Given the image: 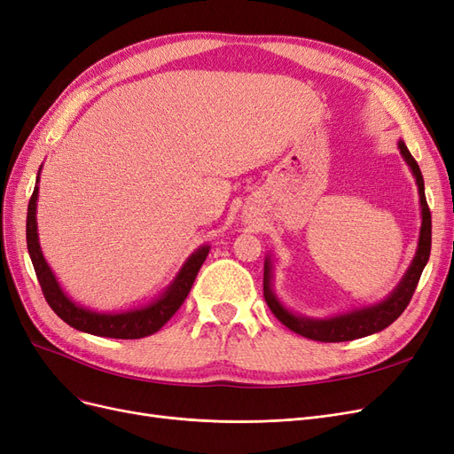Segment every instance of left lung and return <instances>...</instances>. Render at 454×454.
Returning a JSON list of instances; mask_svg holds the SVG:
<instances>
[{
    "label": "left lung",
    "instance_id": "8db88e82",
    "mask_svg": "<svg viewBox=\"0 0 454 454\" xmlns=\"http://www.w3.org/2000/svg\"><path fill=\"white\" fill-rule=\"evenodd\" d=\"M400 147L403 159L413 170L417 177V185H419V195H420V208H422V227H420V239H419V250L417 255L411 263L409 270L405 272L403 280L400 286L395 287L394 294L384 299L382 303L375 307H367L354 310L350 314H342L337 316V318H329V320H309V318H301V316H294L282 309L278 303V299L274 297L270 292V269H269V261H265V277H263V295L270 312L277 316V318L286 325L290 327L292 332L303 335L312 340H320V342H345V340H354L360 339L371 333H377L380 329L388 327L392 322L400 318L402 312L407 309L411 297H413L420 274L428 263L430 257V248H432V214L428 208V202H426L424 195V180H422V172L419 168V162L413 159V155L409 153V149L403 142L397 144Z\"/></svg>",
    "mask_w": 454,
    "mask_h": 454
}]
</instances>
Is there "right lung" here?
Listing matches in <instances>:
<instances>
[{
    "mask_svg": "<svg viewBox=\"0 0 454 454\" xmlns=\"http://www.w3.org/2000/svg\"><path fill=\"white\" fill-rule=\"evenodd\" d=\"M39 177V176H37ZM35 202H37V185L28 202V215H26V242H28V252L34 263V270L37 282L41 286V292L49 303V307L57 312V316L79 332H85L98 337H112V339H142L147 335L157 333L159 329L167 324L172 316L184 305L187 299L191 286H193L197 274L204 263L206 255H208V246H202L193 255L189 257L184 269L177 274L174 284L164 292L160 299H157L153 305L145 309L121 312V314H98L90 312L87 309H81L70 299L64 295L57 278L47 265V261L41 254L39 242H37V223H35Z\"/></svg>",
    "mask_w": 454,
    "mask_h": 454,
    "instance_id": "1",
    "label": "right lung"
}]
</instances>
